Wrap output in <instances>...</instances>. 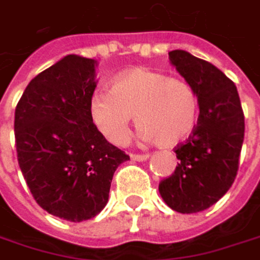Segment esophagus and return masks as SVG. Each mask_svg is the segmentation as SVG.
<instances>
[{"label":"esophagus","instance_id":"obj_1","mask_svg":"<svg viewBox=\"0 0 260 260\" xmlns=\"http://www.w3.org/2000/svg\"><path fill=\"white\" fill-rule=\"evenodd\" d=\"M149 158V153H131V159L134 161H144Z\"/></svg>","mask_w":260,"mask_h":260}]
</instances>
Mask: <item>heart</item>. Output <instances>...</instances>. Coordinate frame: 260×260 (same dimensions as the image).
I'll list each match as a JSON object with an SVG mask.
<instances>
[{"mask_svg": "<svg viewBox=\"0 0 260 260\" xmlns=\"http://www.w3.org/2000/svg\"><path fill=\"white\" fill-rule=\"evenodd\" d=\"M132 114L143 138L156 146L172 147L194 129L199 98L185 79L135 68L114 79L110 93H99L90 102L94 126L113 144L126 141Z\"/></svg>", "mask_w": 260, "mask_h": 260, "instance_id": "b5f03b06", "label": "heart"}]
</instances>
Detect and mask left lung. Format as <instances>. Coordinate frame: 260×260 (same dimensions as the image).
<instances>
[{
    "label": "left lung",
    "instance_id": "obj_1",
    "mask_svg": "<svg viewBox=\"0 0 260 260\" xmlns=\"http://www.w3.org/2000/svg\"><path fill=\"white\" fill-rule=\"evenodd\" d=\"M176 71L197 93L200 114L186 141L175 147V172L159 182L164 202L181 214L200 212L232 186L244 141V111L232 79L186 51L169 52Z\"/></svg>",
    "mask_w": 260,
    "mask_h": 260
}]
</instances>
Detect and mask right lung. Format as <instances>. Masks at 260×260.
<instances>
[{"mask_svg": "<svg viewBox=\"0 0 260 260\" xmlns=\"http://www.w3.org/2000/svg\"><path fill=\"white\" fill-rule=\"evenodd\" d=\"M94 60L68 55L26 85L15 111L21 172L40 208L69 221L96 217L129 159L94 126Z\"/></svg>", "mask_w": 260, "mask_h": 260, "instance_id": "right-lung-1", "label": "right lung"}]
</instances>
